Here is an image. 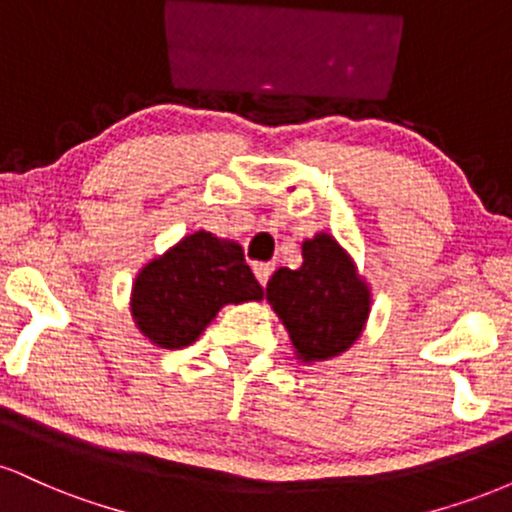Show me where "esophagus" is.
<instances>
[{"mask_svg": "<svg viewBox=\"0 0 512 512\" xmlns=\"http://www.w3.org/2000/svg\"><path fill=\"white\" fill-rule=\"evenodd\" d=\"M272 272H274L272 264H255V276H257V281H260V286H267Z\"/></svg>", "mask_w": 512, "mask_h": 512, "instance_id": "1", "label": "esophagus"}]
</instances>
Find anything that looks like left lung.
<instances>
[{
    "instance_id": "8db88e82",
    "label": "left lung",
    "mask_w": 512,
    "mask_h": 512,
    "mask_svg": "<svg viewBox=\"0 0 512 512\" xmlns=\"http://www.w3.org/2000/svg\"><path fill=\"white\" fill-rule=\"evenodd\" d=\"M267 301L289 330L301 361H327L361 337L370 313V289L346 250L327 233L303 243L298 269H276Z\"/></svg>"
}]
</instances>
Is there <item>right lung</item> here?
<instances>
[{
	"mask_svg": "<svg viewBox=\"0 0 512 512\" xmlns=\"http://www.w3.org/2000/svg\"><path fill=\"white\" fill-rule=\"evenodd\" d=\"M264 296L243 248L197 231L151 260L132 286V317L144 337L163 349L197 342L226 303Z\"/></svg>",
	"mask_w": 512,
	"mask_h": 512,
	"instance_id": "obj_1",
	"label": "right lung"
}]
</instances>
